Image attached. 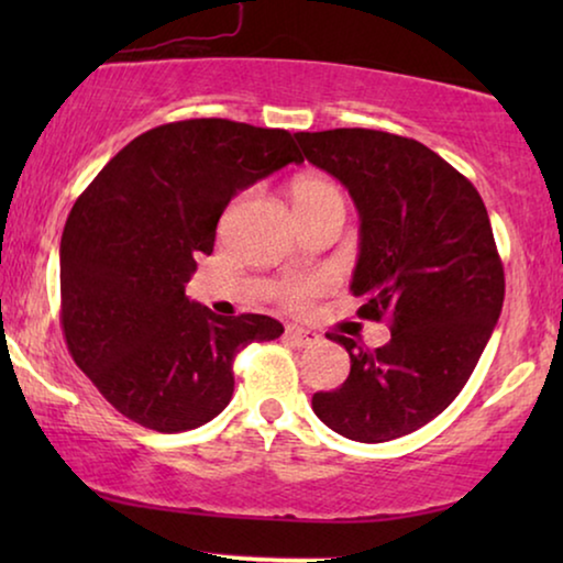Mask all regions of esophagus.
<instances>
[{"label":"esophagus","instance_id":"34e87169","mask_svg":"<svg viewBox=\"0 0 563 563\" xmlns=\"http://www.w3.org/2000/svg\"><path fill=\"white\" fill-rule=\"evenodd\" d=\"M284 338H287V343L297 345V349H307V345L318 343V333H312V330H305V328H297V325H289L284 330Z\"/></svg>","mask_w":563,"mask_h":563}]
</instances>
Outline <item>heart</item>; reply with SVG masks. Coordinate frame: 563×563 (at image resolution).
Wrapping results in <instances>:
<instances>
[{
	"label": "heart",
	"instance_id": "1",
	"mask_svg": "<svg viewBox=\"0 0 563 563\" xmlns=\"http://www.w3.org/2000/svg\"><path fill=\"white\" fill-rule=\"evenodd\" d=\"M289 199L291 205H295L299 220L333 210V207L345 212L343 191L338 189L333 181L322 179V176H297V179L289 184ZM325 284L328 282L322 279V276H312V279H289L282 282L279 287L274 289V295L282 305L291 307V310H299V307L310 305V299L318 297L320 291L325 289Z\"/></svg>",
	"mask_w": 563,
	"mask_h": 563
}]
</instances>
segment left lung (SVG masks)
<instances>
[{"instance_id": "8db88e82", "label": "left lung", "mask_w": 563, "mask_h": 563, "mask_svg": "<svg viewBox=\"0 0 563 563\" xmlns=\"http://www.w3.org/2000/svg\"><path fill=\"white\" fill-rule=\"evenodd\" d=\"M305 158L349 189L361 218L353 297L387 320L382 349L345 345L351 374L312 410L351 441L384 443L438 418L472 376L505 299V268L474 184L428 145L366 128L297 133Z\"/></svg>"}]
</instances>
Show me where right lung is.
Returning a JSON list of instances; mask_svg holds the SVG:
<instances>
[{
    "mask_svg": "<svg viewBox=\"0 0 563 563\" xmlns=\"http://www.w3.org/2000/svg\"><path fill=\"white\" fill-rule=\"evenodd\" d=\"M299 156L287 130L199 118L130 141L81 191L60 238V328L114 410L158 433L205 426L233 397V361L282 322L220 318L184 284L238 191Z\"/></svg>",
    "mask_w": 563,
    "mask_h": 563,
    "instance_id": "add662e5",
    "label": "right lung"
}]
</instances>
